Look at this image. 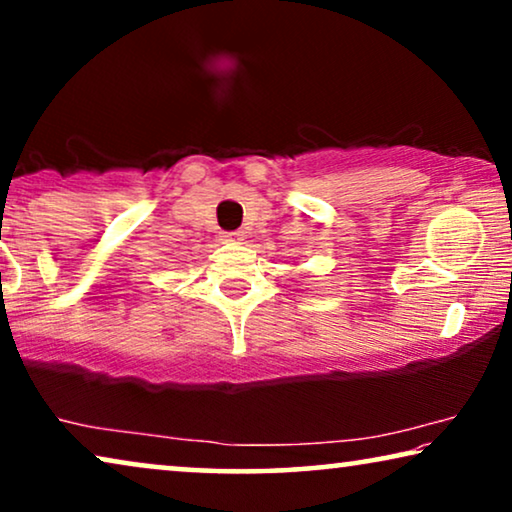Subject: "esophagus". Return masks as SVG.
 <instances>
[{"mask_svg": "<svg viewBox=\"0 0 512 512\" xmlns=\"http://www.w3.org/2000/svg\"><path fill=\"white\" fill-rule=\"evenodd\" d=\"M223 237H226L228 242H242L244 240V233H240V230H233V233H226Z\"/></svg>", "mask_w": 512, "mask_h": 512, "instance_id": "esophagus-1", "label": "esophagus"}]
</instances>
